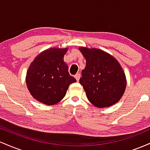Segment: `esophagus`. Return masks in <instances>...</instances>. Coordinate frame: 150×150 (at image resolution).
<instances>
[{
	"label": "esophagus",
	"mask_w": 150,
	"mask_h": 150,
	"mask_svg": "<svg viewBox=\"0 0 150 150\" xmlns=\"http://www.w3.org/2000/svg\"><path fill=\"white\" fill-rule=\"evenodd\" d=\"M75 79H76L77 81H79V80H80V73H77L76 75H75Z\"/></svg>",
	"instance_id": "esophagus-1"
}]
</instances>
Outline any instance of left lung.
I'll use <instances>...</instances> for the list:
<instances>
[{
    "mask_svg": "<svg viewBox=\"0 0 150 150\" xmlns=\"http://www.w3.org/2000/svg\"><path fill=\"white\" fill-rule=\"evenodd\" d=\"M79 49L86 59L80 83L88 100L98 108L116 104L126 87L125 73L119 63L102 50L85 47Z\"/></svg>",
    "mask_w": 150,
    "mask_h": 150,
    "instance_id": "8db88e82",
    "label": "left lung"
}]
</instances>
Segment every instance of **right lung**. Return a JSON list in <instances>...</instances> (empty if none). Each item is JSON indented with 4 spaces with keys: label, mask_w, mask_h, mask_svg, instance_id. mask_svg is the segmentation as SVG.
Returning <instances> with one entry per match:
<instances>
[{
    "label": "right lung",
    "mask_w": 150,
    "mask_h": 150,
    "mask_svg": "<svg viewBox=\"0 0 150 150\" xmlns=\"http://www.w3.org/2000/svg\"><path fill=\"white\" fill-rule=\"evenodd\" d=\"M67 50H46L29 67L26 77L27 88L32 97L43 104H57L65 97L70 84L77 81L70 75L63 61Z\"/></svg>",
    "instance_id": "obj_1"
}]
</instances>
